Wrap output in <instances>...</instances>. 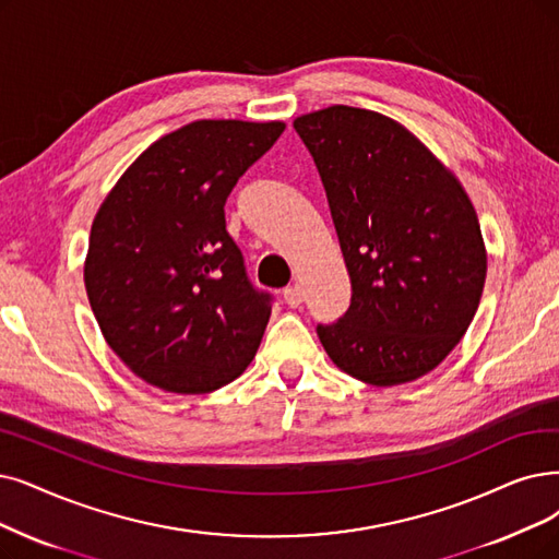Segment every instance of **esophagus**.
Returning <instances> with one entry per match:
<instances>
[{"label": "esophagus", "instance_id": "esophagus-1", "mask_svg": "<svg viewBox=\"0 0 559 559\" xmlns=\"http://www.w3.org/2000/svg\"><path fill=\"white\" fill-rule=\"evenodd\" d=\"M282 296H284V302H286L288 307H298V305L302 302V288H300V284L286 286L284 292H282Z\"/></svg>", "mask_w": 559, "mask_h": 559}]
</instances>
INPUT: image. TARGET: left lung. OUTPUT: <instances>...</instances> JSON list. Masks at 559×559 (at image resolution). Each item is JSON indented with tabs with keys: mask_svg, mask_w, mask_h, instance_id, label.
<instances>
[{
	"mask_svg": "<svg viewBox=\"0 0 559 559\" xmlns=\"http://www.w3.org/2000/svg\"><path fill=\"white\" fill-rule=\"evenodd\" d=\"M294 128L317 163L350 277V307L317 334L357 381L433 371L473 323L486 248L471 197L408 128L332 105Z\"/></svg>",
	"mask_w": 559,
	"mask_h": 559,
	"instance_id": "obj_1",
	"label": "left lung"
}]
</instances>
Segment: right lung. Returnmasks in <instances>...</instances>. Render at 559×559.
I'll use <instances>...</instances> for the list:
<instances>
[{
	"label": "right lung",
	"instance_id": "add662e5",
	"mask_svg": "<svg viewBox=\"0 0 559 559\" xmlns=\"http://www.w3.org/2000/svg\"><path fill=\"white\" fill-rule=\"evenodd\" d=\"M282 121L202 119L153 142L100 204L84 286L109 348L148 385L206 394L261 344L271 296L252 288L225 204Z\"/></svg>",
	"mask_w": 559,
	"mask_h": 559
}]
</instances>
